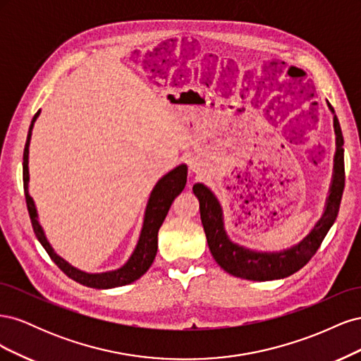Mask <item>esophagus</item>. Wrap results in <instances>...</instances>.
<instances>
[{
  "mask_svg": "<svg viewBox=\"0 0 361 361\" xmlns=\"http://www.w3.org/2000/svg\"><path fill=\"white\" fill-rule=\"evenodd\" d=\"M190 170L195 174H203V173H206V164L199 158H191L190 159Z\"/></svg>",
  "mask_w": 361,
  "mask_h": 361,
  "instance_id": "1",
  "label": "esophagus"
}]
</instances>
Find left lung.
<instances>
[{"instance_id":"obj_1","label":"left lung","mask_w":361,"mask_h":361,"mask_svg":"<svg viewBox=\"0 0 361 361\" xmlns=\"http://www.w3.org/2000/svg\"><path fill=\"white\" fill-rule=\"evenodd\" d=\"M334 129L337 137V150L334 158V179L326 209L313 231L298 245L283 251V253H255V251L238 247L228 241L223 227L221 207L214 197V194L202 183L194 185L192 191L197 195L200 203V216L207 245H209L216 264L228 274L256 281L285 279L292 276L293 272L300 271L314 256L325 235L329 233L330 227L336 221L345 188V159L342 147L343 135L341 123H338L336 116Z\"/></svg>"}]
</instances>
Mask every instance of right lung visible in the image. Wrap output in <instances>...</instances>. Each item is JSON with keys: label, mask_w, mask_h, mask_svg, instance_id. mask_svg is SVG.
<instances>
[{"label": "right lung", "mask_w": 361, "mask_h": 361, "mask_svg": "<svg viewBox=\"0 0 361 361\" xmlns=\"http://www.w3.org/2000/svg\"><path fill=\"white\" fill-rule=\"evenodd\" d=\"M40 111H37L31 120V126L28 130V137H27V143L24 149V164H23V174H24V191H25V202L28 207V214H30V220L32 231L36 233V238L43 245V248L47 250V253L49 257L54 260L64 274L71 277L72 280L81 283V285L87 288H96V289H110V288H117V286H125L138 280L145 272L150 268L152 262H154L157 256V250H158V231L162 226L164 220L169 214L170 206L173 200L178 197V195L182 192L185 188V183H187V166H179L174 170H171L169 174H166L154 188L150 194V199L147 203V209H146V218H145V224H143V231H141L140 235V241L137 244V248L134 251V255L130 256V259L126 262V264L113 272H104V274H85L82 271L75 269L71 267L68 262H64L61 257H59L54 250L51 248L49 243L47 241L45 235H43L42 227L37 221V212H36V206L32 199L28 194V146H30V138H31V129L32 123L37 118Z\"/></svg>", "instance_id": "1"}]
</instances>
